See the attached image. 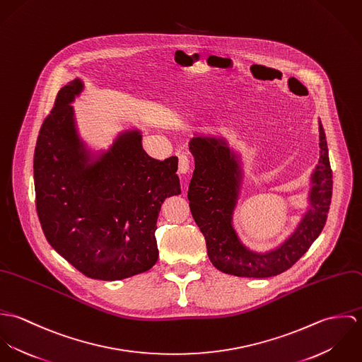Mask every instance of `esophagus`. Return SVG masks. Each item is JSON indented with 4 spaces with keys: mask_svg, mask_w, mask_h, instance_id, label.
<instances>
[{
    "mask_svg": "<svg viewBox=\"0 0 362 362\" xmlns=\"http://www.w3.org/2000/svg\"><path fill=\"white\" fill-rule=\"evenodd\" d=\"M180 157V161H178V173L180 174H187L189 171V157L182 153V155L178 156Z\"/></svg>",
    "mask_w": 362,
    "mask_h": 362,
    "instance_id": "obj_1",
    "label": "esophagus"
}]
</instances>
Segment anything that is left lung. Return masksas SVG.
<instances>
[{
    "label": "left lung",
    "instance_id": "1",
    "mask_svg": "<svg viewBox=\"0 0 362 362\" xmlns=\"http://www.w3.org/2000/svg\"><path fill=\"white\" fill-rule=\"evenodd\" d=\"M319 161L310 175V207L296 231L276 250L259 254L248 250L233 227L243 168L224 139L197 136L189 141L195 170L188 199L195 223L206 240L214 267L238 277H272L290 269L319 237L332 201L333 175L323 127L319 121Z\"/></svg>",
    "mask_w": 362,
    "mask_h": 362
}]
</instances>
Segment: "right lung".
I'll return each instance as SVG.
<instances>
[{
	"label": "right lung",
	"instance_id": "1",
	"mask_svg": "<svg viewBox=\"0 0 362 362\" xmlns=\"http://www.w3.org/2000/svg\"><path fill=\"white\" fill-rule=\"evenodd\" d=\"M83 90L74 79L55 98L35 149L36 209L52 248L90 279L122 280L158 258L161 204L181 194L178 158H152L139 129L121 132L95 156L79 138L71 103Z\"/></svg>",
	"mask_w": 362,
	"mask_h": 362
}]
</instances>
